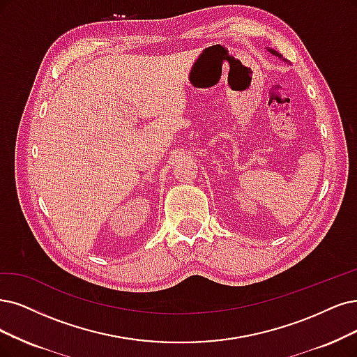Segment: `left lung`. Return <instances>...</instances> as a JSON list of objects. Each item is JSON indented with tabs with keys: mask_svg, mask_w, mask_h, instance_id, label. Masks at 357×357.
Returning a JSON list of instances; mask_svg holds the SVG:
<instances>
[{
	"mask_svg": "<svg viewBox=\"0 0 357 357\" xmlns=\"http://www.w3.org/2000/svg\"><path fill=\"white\" fill-rule=\"evenodd\" d=\"M268 51H269V52H272V54H273V56H278L280 59H282V56H281V54H278V52H276L275 50H272V48H268Z\"/></svg>",
	"mask_w": 357,
	"mask_h": 357,
	"instance_id": "left-lung-1",
	"label": "left lung"
}]
</instances>
